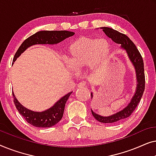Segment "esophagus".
I'll return each mask as SVG.
<instances>
[{
	"mask_svg": "<svg viewBox=\"0 0 156 156\" xmlns=\"http://www.w3.org/2000/svg\"><path fill=\"white\" fill-rule=\"evenodd\" d=\"M86 85H87V83L85 82H83L79 83V84H77V87H78V88H80V87H86Z\"/></svg>",
	"mask_w": 156,
	"mask_h": 156,
	"instance_id": "obj_1",
	"label": "esophagus"
}]
</instances>
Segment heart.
Listing matches in <instances>:
<instances>
[{
  "label": "heart",
  "mask_w": 156,
  "mask_h": 156,
  "mask_svg": "<svg viewBox=\"0 0 156 156\" xmlns=\"http://www.w3.org/2000/svg\"><path fill=\"white\" fill-rule=\"evenodd\" d=\"M109 50L110 44L105 39L81 37L68 47L67 59L74 69L88 66L91 72H97L103 67Z\"/></svg>",
  "instance_id": "1"
}]
</instances>
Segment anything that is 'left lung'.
Masks as SVG:
<instances>
[{
    "label": "left lung",
    "mask_w": 156,
    "mask_h": 156,
    "mask_svg": "<svg viewBox=\"0 0 156 156\" xmlns=\"http://www.w3.org/2000/svg\"><path fill=\"white\" fill-rule=\"evenodd\" d=\"M102 30L104 32L106 35L111 38L113 41L117 44H121V48L125 50L127 53L128 57L130 59L132 65L133 66L136 72V87L135 93L131 98V101L125 106L122 110L115 113L114 114L108 116H103L101 115L96 114L94 111L91 110V114L93 116L97 119L98 121L101 123H109L119 122L122 121L123 119L131 116L136 106L140 101L143 94L145 89V74H144V65L143 58L140 55L139 51L136 48V47L133 42L129 39V37L124 34L119 33V31L114 30L110 27H101ZM91 99L93 98V93H91Z\"/></svg>",
    "instance_id": "1"
}]
</instances>
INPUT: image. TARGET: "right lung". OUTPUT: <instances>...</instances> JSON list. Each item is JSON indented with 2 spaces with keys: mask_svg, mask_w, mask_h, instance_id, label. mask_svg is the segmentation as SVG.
<instances>
[{
  "mask_svg": "<svg viewBox=\"0 0 156 156\" xmlns=\"http://www.w3.org/2000/svg\"><path fill=\"white\" fill-rule=\"evenodd\" d=\"M74 35V32L67 30H42L37 32L27 38L21 44L15 55L12 62L14 63L17 58H18L20 55L30 47L35 44H55ZM72 93V91H70L64 97H61L52 106L42 112H35L23 106L16 99L13 91L12 97L16 108L27 123L35 127L48 128L57 124L62 118L66 102Z\"/></svg>",
  "mask_w": 156,
  "mask_h": 156,
  "instance_id": "1",
  "label": "right lung"
}]
</instances>
